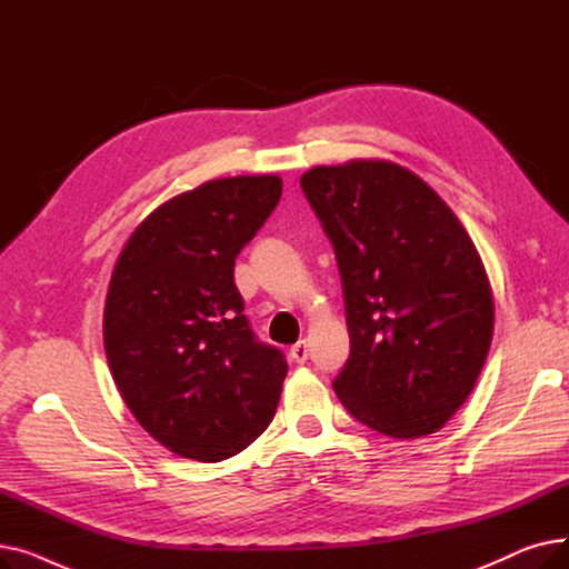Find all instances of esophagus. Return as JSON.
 Instances as JSON below:
<instances>
[{
  "instance_id": "34e87169",
  "label": "esophagus",
  "mask_w": 569,
  "mask_h": 569,
  "mask_svg": "<svg viewBox=\"0 0 569 569\" xmlns=\"http://www.w3.org/2000/svg\"><path fill=\"white\" fill-rule=\"evenodd\" d=\"M290 357L297 362V365H305L309 360V343L302 339L297 341L292 348H290Z\"/></svg>"
}]
</instances>
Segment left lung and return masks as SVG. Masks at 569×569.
Segmentation results:
<instances>
[{
  "instance_id": "left-lung-1",
  "label": "left lung",
  "mask_w": 569,
  "mask_h": 569,
  "mask_svg": "<svg viewBox=\"0 0 569 569\" xmlns=\"http://www.w3.org/2000/svg\"><path fill=\"white\" fill-rule=\"evenodd\" d=\"M302 191L335 247L350 355L332 387L392 438L436 433L463 406L493 337L480 253L442 198L390 161L318 166Z\"/></svg>"
}]
</instances>
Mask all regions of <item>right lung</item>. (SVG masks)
Instances as JSON below:
<instances>
[{
	"mask_svg": "<svg viewBox=\"0 0 569 569\" xmlns=\"http://www.w3.org/2000/svg\"><path fill=\"white\" fill-rule=\"evenodd\" d=\"M281 189L277 174L204 182L154 209L117 258L103 311L114 385L184 459L234 457L277 412L286 357L256 339L232 269Z\"/></svg>",
	"mask_w": 569,
	"mask_h": 569,
	"instance_id": "1",
	"label": "right lung"
}]
</instances>
